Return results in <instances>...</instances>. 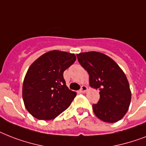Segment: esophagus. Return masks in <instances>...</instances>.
Masks as SVG:
<instances>
[{"mask_svg":"<svg viewBox=\"0 0 146 146\" xmlns=\"http://www.w3.org/2000/svg\"><path fill=\"white\" fill-rule=\"evenodd\" d=\"M87 91V87H86L85 85H83L81 86V88L80 90V93H86Z\"/></svg>","mask_w":146,"mask_h":146,"instance_id":"1","label":"esophagus"}]
</instances>
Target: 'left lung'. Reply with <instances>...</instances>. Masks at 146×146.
<instances>
[{
    "instance_id": "8db88e82",
    "label": "left lung",
    "mask_w": 146,
    "mask_h": 146,
    "mask_svg": "<svg viewBox=\"0 0 146 146\" xmlns=\"http://www.w3.org/2000/svg\"><path fill=\"white\" fill-rule=\"evenodd\" d=\"M78 60L89 74L90 86L100 90L93 112L101 121L115 123L123 118L129 109L131 91L124 72L104 53L91 51L77 54Z\"/></svg>"
}]
</instances>
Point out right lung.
Instances as JSON below:
<instances>
[{"instance_id":"1","label":"right lung","mask_w":146,"mask_h":146,"mask_svg":"<svg viewBox=\"0 0 146 146\" xmlns=\"http://www.w3.org/2000/svg\"><path fill=\"white\" fill-rule=\"evenodd\" d=\"M76 60L74 53L51 50L31 64L23 85L25 108L39 120H52L67 109L76 92L66 86L63 72Z\"/></svg>"}]
</instances>
